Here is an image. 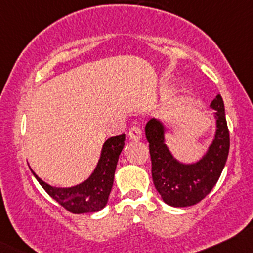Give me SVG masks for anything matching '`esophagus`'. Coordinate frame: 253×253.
<instances>
[{
  "instance_id": "obj_1",
  "label": "esophagus",
  "mask_w": 253,
  "mask_h": 253,
  "mask_svg": "<svg viewBox=\"0 0 253 253\" xmlns=\"http://www.w3.org/2000/svg\"><path fill=\"white\" fill-rule=\"evenodd\" d=\"M128 135H129V139L131 140L138 141L141 138V128L139 126H132L131 129H129V132H128Z\"/></svg>"
}]
</instances>
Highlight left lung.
<instances>
[{
	"label": "left lung",
	"instance_id": "left-lung-1",
	"mask_svg": "<svg viewBox=\"0 0 253 253\" xmlns=\"http://www.w3.org/2000/svg\"><path fill=\"white\" fill-rule=\"evenodd\" d=\"M210 107L216 110L215 139L207 155L193 165H182L171 156L165 144V128L160 121L151 119L145 126L154 185L163 201L171 207L184 208L199 203L216 185L226 165L229 131L221 95L213 98Z\"/></svg>",
	"mask_w": 253,
	"mask_h": 253
}]
</instances>
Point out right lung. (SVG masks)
<instances>
[{
	"mask_svg": "<svg viewBox=\"0 0 253 253\" xmlns=\"http://www.w3.org/2000/svg\"><path fill=\"white\" fill-rule=\"evenodd\" d=\"M124 145L125 134L110 137L104 143L101 158L92 175L83 184L74 187H52L36 175L32 169L31 171L46 193L67 211L72 213L96 212L103 209L109 198L119 155L121 154Z\"/></svg>",
	"mask_w": 253,
	"mask_h": 253,
	"instance_id": "right-lung-1",
	"label": "right lung"
}]
</instances>
